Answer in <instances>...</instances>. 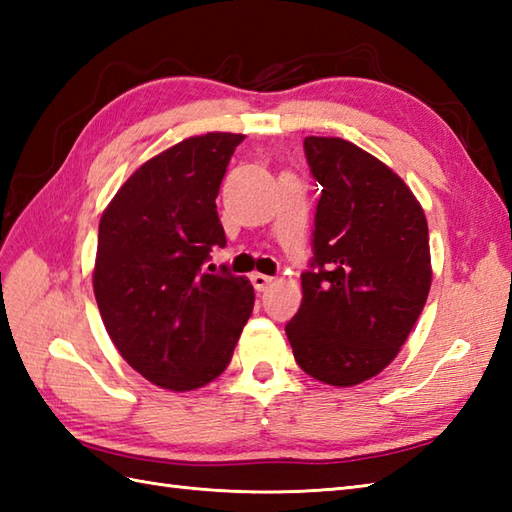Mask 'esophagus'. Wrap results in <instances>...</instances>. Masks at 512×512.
<instances>
[{
    "label": "esophagus",
    "mask_w": 512,
    "mask_h": 512,
    "mask_svg": "<svg viewBox=\"0 0 512 512\" xmlns=\"http://www.w3.org/2000/svg\"><path fill=\"white\" fill-rule=\"evenodd\" d=\"M250 281H253V286H255V290H259V292H264L270 284H273V277H268V275H262V273H253L250 275Z\"/></svg>",
    "instance_id": "esophagus-1"
}]
</instances>
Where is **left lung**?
I'll return each mask as SVG.
<instances>
[{
  "instance_id": "obj_1",
  "label": "left lung",
  "mask_w": 512,
  "mask_h": 512,
  "mask_svg": "<svg viewBox=\"0 0 512 512\" xmlns=\"http://www.w3.org/2000/svg\"><path fill=\"white\" fill-rule=\"evenodd\" d=\"M303 149L323 189L286 334L303 372L352 387L394 361L427 303V217L402 178L354 143L308 136Z\"/></svg>"
}]
</instances>
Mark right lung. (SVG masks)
<instances>
[{
    "label": "right lung",
    "mask_w": 512,
    "mask_h": 512,
    "mask_svg": "<svg viewBox=\"0 0 512 512\" xmlns=\"http://www.w3.org/2000/svg\"><path fill=\"white\" fill-rule=\"evenodd\" d=\"M244 138L182 140L136 169L103 211L94 297L116 350L158 387L215 380L253 312L246 277L202 270L211 248L226 246L215 198Z\"/></svg>",
    "instance_id": "add662e5"
}]
</instances>
